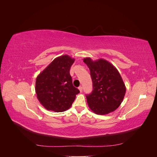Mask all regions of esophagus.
I'll list each match as a JSON object with an SVG mask.
<instances>
[{"label": "esophagus", "instance_id": "1", "mask_svg": "<svg viewBox=\"0 0 157 157\" xmlns=\"http://www.w3.org/2000/svg\"><path fill=\"white\" fill-rule=\"evenodd\" d=\"M78 89H79V90H80V92H82V86H80V87L78 88Z\"/></svg>", "mask_w": 157, "mask_h": 157}]
</instances>
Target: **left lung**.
<instances>
[{
  "mask_svg": "<svg viewBox=\"0 0 157 157\" xmlns=\"http://www.w3.org/2000/svg\"><path fill=\"white\" fill-rule=\"evenodd\" d=\"M88 67L93 82L92 92L86 95L91 110L97 115H106L121 105L126 94V86L117 68L103 59H83Z\"/></svg>",
  "mask_w": 157,
  "mask_h": 157,
  "instance_id": "8db88e82",
  "label": "left lung"
}]
</instances>
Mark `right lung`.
<instances>
[{"instance_id":"right-lung-1","label":"right lung","mask_w":157,"mask_h":157,"mask_svg":"<svg viewBox=\"0 0 157 157\" xmlns=\"http://www.w3.org/2000/svg\"><path fill=\"white\" fill-rule=\"evenodd\" d=\"M75 59L68 55L55 58L37 76L36 97L48 111L63 112L69 109L80 91L73 86L69 71Z\"/></svg>"}]
</instances>
